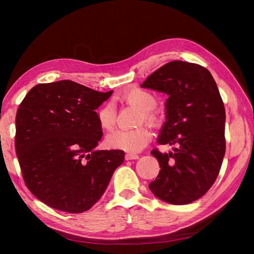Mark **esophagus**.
I'll list each match as a JSON object with an SVG mask.
<instances>
[{"label":"esophagus","mask_w":254,"mask_h":254,"mask_svg":"<svg viewBox=\"0 0 254 254\" xmlns=\"http://www.w3.org/2000/svg\"><path fill=\"white\" fill-rule=\"evenodd\" d=\"M125 159L126 160H135V159H139V156L136 155V153H131V152H128L125 155Z\"/></svg>","instance_id":"34e87169"}]
</instances>
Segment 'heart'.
Segmentation results:
<instances>
[{"instance_id": "obj_1", "label": "heart", "mask_w": 254, "mask_h": 254, "mask_svg": "<svg viewBox=\"0 0 254 254\" xmlns=\"http://www.w3.org/2000/svg\"><path fill=\"white\" fill-rule=\"evenodd\" d=\"M121 101L133 105L141 110L140 120L149 125L156 126L160 119L155 111L158 105V98L151 92L133 88L125 91L121 95ZM98 125L103 130H111L117 123V110L111 103H107L97 111ZM151 133L147 128L139 127L132 130H114L106 137V144L110 148L122 149L135 152L143 149L150 142Z\"/></svg>"}]
</instances>
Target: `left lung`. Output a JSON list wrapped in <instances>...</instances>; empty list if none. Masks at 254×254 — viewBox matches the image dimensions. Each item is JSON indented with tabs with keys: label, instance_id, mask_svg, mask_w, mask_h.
I'll list each match as a JSON object with an SVG mask.
<instances>
[{
	"label": "left lung",
	"instance_id": "1",
	"mask_svg": "<svg viewBox=\"0 0 254 254\" xmlns=\"http://www.w3.org/2000/svg\"><path fill=\"white\" fill-rule=\"evenodd\" d=\"M141 87L168 95L158 143L176 146L170 153L151 150L161 170L149 190L168 203L193 202L217 179L226 152V110L217 84L204 66L175 60L149 75Z\"/></svg>",
	"mask_w": 254,
	"mask_h": 254
}]
</instances>
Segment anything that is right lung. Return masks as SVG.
<instances>
[{"instance_id":"obj_1","label":"right lung","mask_w":254,"mask_h":254,"mask_svg":"<svg viewBox=\"0 0 254 254\" xmlns=\"http://www.w3.org/2000/svg\"><path fill=\"white\" fill-rule=\"evenodd\" d=\"M112 92L60 80L36 84L19 105L14 147L23 180L53 209H91L124 161L121 149L94 150L103 135L95 110Z\"/></svg>"}]
</instances>
